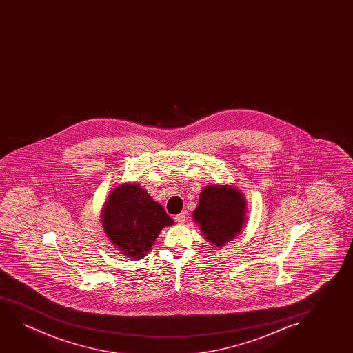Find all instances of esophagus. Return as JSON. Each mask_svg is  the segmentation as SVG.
Here are the masks:
<instances>
[{"mask_svg": "<svg viewBox=\"0 0 353 353\" xmlns=\"http://www.w3.org/2000/svg\"><path fill=\"white\" fill-rule=\"evenodd\" d=\"M174 221L179 223V224L185 222V213H179L177 216H174Z\"/></svg>", "mask_w": 353, "mask_h": 353, "instance_id": "esophagus-1", "label": "esophagus"}]
</instances>
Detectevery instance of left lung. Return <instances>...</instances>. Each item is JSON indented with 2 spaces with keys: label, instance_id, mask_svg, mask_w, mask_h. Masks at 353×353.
I'll list each match as a JSON object with an SVG mask.
<instances>
[{
  "label": "left lung",
  "instance_id": "1",
  "mask_svg": "<svg viewBox=\"0 0 353 353\" xmlns=\"http://www.w3.org/2000/svg\"><path fill=\"white\" fill-rule=\"evenodd\" d=\"M246 203L241 193L228 185L203 189L193 218L212 245L222 246L241 232Z\"/></svg>",
  "mask_w": 353,
  "mask_h": 353
}]
</instances>
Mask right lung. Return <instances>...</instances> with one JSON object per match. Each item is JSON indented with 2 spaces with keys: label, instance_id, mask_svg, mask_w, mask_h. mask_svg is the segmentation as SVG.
<instances>
[{
  "label": "right lung",
  "instance_id": "1",
  "mask_svg": "<svg viewBox=\"0 0 353 353\" xmlns=\"http://www.w3.org/2000/svg\"><path fill=\"white\" fill-rule=\"evenodd\" d=\"M102 223L114 246L125 256H145L164 227L174 221L139 184L117 187L107 199Z\"/></svg>",
  "mask_w": 353,
  "mask_h": 353
}]
</instances>
